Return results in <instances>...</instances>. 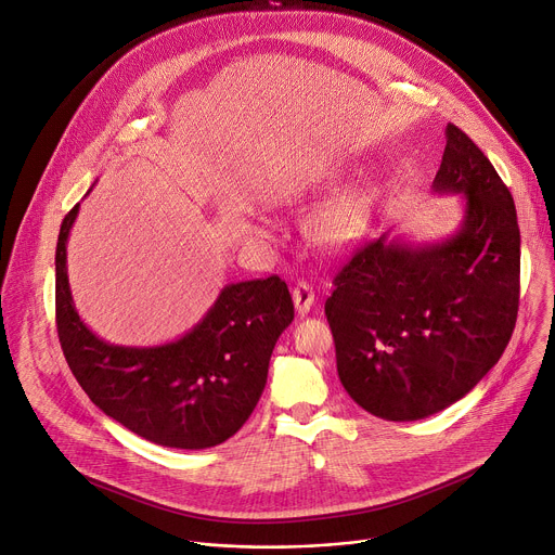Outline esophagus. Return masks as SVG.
<instances>
[{"mask_svg": "<svg viewBox=\"0 0 555 555\" xmlns=\"http://www.w3.org/2000/svg\"><path fill=\"white\" fill-rule=\"evenodd\" d=\"M291 295H293V302H295L297 313H302V315L309 313L311 307L315 305V291H313L307 282H297V284L293 286Z\"/></svg>", "mask_w": 555, "mask_h": 555, "instance_id": "34e87169", "label": "esophagus"}]
</instances>
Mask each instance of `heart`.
Returning <instances> with one entry per match:
<instances>
[{
    "instance_id": "obj_1",
    "label": "heart",
    "mask_w": 555,
    "mask_h": 555,
    "mask_svg": "<svg viewBox=\"0 0 555 555\" xmlns=\"http://www.w3.org/2000/svg\"><path fill=\"white\" fill-rule=\"evenodd\" d=\"M362 208H364L362 193H351V195L339 197L335 204H331L326 210L320 212L318 224H315L318 237L326 246H333V248L349 244L358 231Z\"/></svg>"
}]
</instances>
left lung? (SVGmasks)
<instances>
[{
  "instance_id": "8db88e82",
  "label": "left lung",
  "mask_w": 555,
  "mask_h": 555,
  "mask_svg": "<svg viewBox=\"0 0 555 555\" xmlns=\"http://www.w3.org/2000/svg\"><path fill=\"white\" fill-rule=\"evenodd\" d=\"M444 133L434 191L462 195L460 229L434 244L385 233L360 246L324 305L339 382L391 422L464 398L500 360L518 318L514 197L472 138L455 124Z\"/></svg>"
}]
</instances>
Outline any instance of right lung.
<instances>
[{"label": "right lung", "instance_id": "add662e5", "mask_svg": "<svg viewBox=\"0 0 555 555\" xmlns=\"http://www.w3.org/2000/svg\"><path fill=\"white\" fill-rule=\"evenodd\" d=\"M79 204L62 222L55 250V315L64 358L95 406L140 438L170 449H208L235 436L258 404L293 300L278 275L229 284L176 343L108 345L81 322L68 286L66 242Z\"/></svg>", "mask_w": 555, "mask_h": 555}]
</instances>
